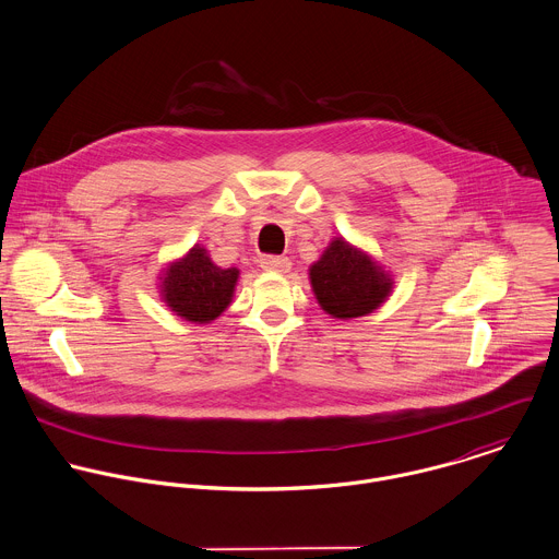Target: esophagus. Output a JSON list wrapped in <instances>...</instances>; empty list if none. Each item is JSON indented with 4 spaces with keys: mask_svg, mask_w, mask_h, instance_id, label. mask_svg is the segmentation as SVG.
Masks as SVG:
<instances>
[{
    "mask_svg": "<svg viewBox=\"0 0 559 559\" xmlns=\"http://www.w3.org/2000/svg\"><path fill=\"white\" fill-rule=\"evenodd\" d=\"M259 263L267 272H289L292 267V261L287 257H276V254H263Z\"/></svg>",
    "mask_w": 559,
    "mask_h": 559,
    "instance_id": "34e87169",
    "label": "esophagus"
}]
</instances>
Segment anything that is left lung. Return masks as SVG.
<instances>
[{"instance_id": "obj_1", "label": "left lung", "mask_w": 559, "mask_h": 559, "mask_svg": "<svg viewBox=\"0 0 559 559\" xmlns=\"http://www.w3.org/2000/svg\"><path fill=\"white\" fill-rule=\"evenodd\" d=\"M320 307L336 320L362 318L391 294L393 278L367 252L335 237L309 270Z\"/></svg>"}]
</instances>
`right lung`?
I'll use <instances>...</instances> for the list:
<instances>
[{
	"label": "right lung",
	"instance_id": "obj_1",
	"mask_svg": "<svg viewBox=\"0 0 559 559\" xmlns=\"http://www.w3.org/2000/svg\"><path fill=\"white\" fill-rule=\"evenodd\" d=\"M239 278L237 267L216 265L203 246H194L183 259L173 261L162 274V300L188 322L210 324L233 300Z\"/></svg>",
	"mask_w": 559,
	"mask_h": 559
}]
</instances>
